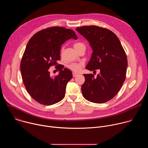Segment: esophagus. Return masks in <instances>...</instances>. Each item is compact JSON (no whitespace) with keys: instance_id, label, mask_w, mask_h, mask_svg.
<instances>
[{"instance_id":"esophagus-1","label":"esophagus","mask_w":148,"mask_h":148,"mask_svg":"<svg viewBox=\"0 0 148 148\" xmlns=\"http://www.w3.org/2000/svg\"><path fill=\"white\" fill-rule=\"evenodd\" d=\"M77 75H78V74H77V73H73V76L74 77H76Z\"/></svg>"}]
</instances>
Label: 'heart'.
I'll return each instance as SVG.
<instances>
[{
    "instance_id": "1",
    "label": "heart",
    "mask_w": 148,
    "mask_h": 148,
    "mask_svg": "<svg viewBox=\"0 0 148 148\" xmlns=\"http://www.w3.org/2000/svg\"><path fill=\"white\" fill-rule=\"evenodd\" d=\"M74 49L78 51L82 48H86V46L81 41H76L74 43ZM64 47H62L60 49V54L62 55L64 52ZM83 66L82 62H72L68 66V68L74 72H79Z\"/></svg>"
}]
</instances>
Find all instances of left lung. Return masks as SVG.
I'll list each match as a JSON object with an SVG mask.
<instances>
[{
    "instance_id": "8db88e82",
    "label": "left lung",
    "mask_w": 148,
    "mask_h": 148,
    "mask_svg": "<svg viewBox=\"0 0 148 148\" xmlns=\"http://www.w3.org/2000/svg\"><path fill=\"white\" fill-rule=\"evenodd\" d=\"M76 30L88 40L93 52L86 69L100 73L84 74L83 97L97 103L106 102L119 92L126 78L128 61L126 53L116 34L97 26H84Z\"/></svg>"
}]
</instances>
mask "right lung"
<instances>
[{
	"label": "right lung",
	"mask_w": 148,
	"mask_h": 148,
	"mask_svg": "<svg viewBox=\"0 0 148 148\" xmlns=\"http://www.w3.org/2000/svg\"><path fill=\"white\" fill-rule=\"evenodd\" d=\"M77 38L75 32L66 27L53 26L41 30L30 39L20 62L25 88L32 98L40 104L50 105L64 98L67 82L72 78L71 70L57 62L64 42ZM60 71L51 77L48 69L53 65Z\"/></svg>",
	"instance_id": "right-lung-1"
}]
</instances>
